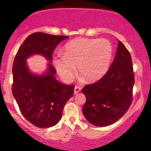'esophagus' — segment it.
Wrapping results in <instances>:
<instances>
[{
	"label": "esophagus",
	"instance_id": "1",
	"mask_svg": "<svg viewBox=\"0 0 151 151\" xmlns=\"http://www.w3.org/2000/svg\"><path fill=\"white\" fill-rule=\"evenodd\" d=\"M80 91H81V87L79 86H76L75 88H74V94H77Z\"/></svg>",
	"mask_w": 151,
	"mask_h": 151
}]
</instances>
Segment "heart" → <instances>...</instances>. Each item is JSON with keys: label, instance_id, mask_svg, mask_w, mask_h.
Here are the masks:
<instances>
[{"label": "heart", "instance_id": "1", "mask_svg": "<svg viewBox=\"0 0 151 151\" xmlns=\"http://www.w3.org/2000/svg\"><path fill=\"white\" fill-rule=\"evenodd\" d=\"M63 55L53 58L57 73L65 82L73 78L78 71L88 81L100 79L108 71L113 55V47L106 39L78 38L66 44Z\"/></svg>", "mask_w": 151, "mask_h": 151}]
</instances>
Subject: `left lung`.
Listing matches in <instances>:
<instances>
[{
	"label": "left lung",
	"mask_w": 151,
	"mask_h": 151,
	"mask_svg": "<svg viewBox=\"0 0 151 151\" xmlns=\"http://www.w3.org/2000/svg\"><path fill=\"white\" fill-rule=\"evenodd\" d=\"M135 77L129 51L120 41L110 68L103 77L82 88L86 100L82 111L93 125L106 127L127 113L133 101Z\"/></svg>",
	"instance_id": "1"
}]
</instances>
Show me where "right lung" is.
<instances>
[{"label": "right lung", "instance_id": "obj_1", "mask_svg": "<svg viewBox=\"0 0 151 151\" xmlns=\"http://www.w3.org/2000/svg\"><path fill=\"white\" fill-rule=\"evenodd\" d=\"M68 37L34 33L22 42L14 58L12 93L24 118L37 127H53L60 120L64 106L73 96L75 86L56 80V70L51 63L45 75H34L29 71L26 59L41 54L52 62L55 47Z\"/></svg>", "mask_w": 151, "mask_h": 151}]
</instances>
